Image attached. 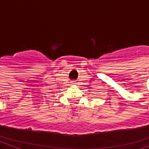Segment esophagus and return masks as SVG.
<instances>
[{"instance_id":"obj_1","label":"esophagus","mask_w":149,"mask_h":149,"mask_svg":"<svg viewBox=\"0 0 149 149\" xmlns=\"http://www.w3.org/2000/svg\"><path fill=\"white\" fill-rule=\"evenodd\" d=\"M72 84H75L74 82H73V81H72Z\"/></svg>"}]
</instances>
